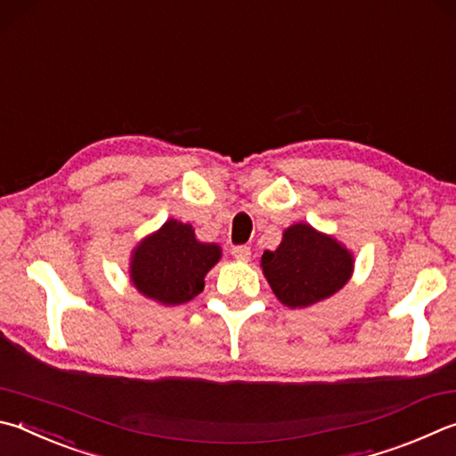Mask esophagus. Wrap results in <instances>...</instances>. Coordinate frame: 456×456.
Masks as SVG:
<instances>
[{
    "instance_id": "34e87169",
    "label": "esophagus",
    "mask_w": 456,
    "mask_h": 456,
    "mask_svg": "<svg viewBox=\"0 0 456 456\" xmlns=\"http://www.w3.org/2000/svg\"><path fill=\"white\" fill-rule=\"evenodd\" d=\"M233 256L237 261H249L251 259V247H247V245H237V247H233Z\"/></svg>"
}]
</instances>
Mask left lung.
Segmentation results:
<instances>
[{
	"label": "left lung",
	"mask_w": 456,
	"mask_h": 456,
	"mask_svg": "<svg viewBox=\"0 0 456 456\" xmlns=\"http://www.w3.org/2000/svg\"><path fill=\"white\" fill-rule=\"evenodd\" d=\"M261 269L277 299L289 309L325 301L349 283L354 271L351 249L309 223L283 231L275 251L261 255Z\"/></svg>",
	"instance_id": "left-lung-1"
}]
</instances>
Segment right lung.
<instances>
[{"label":"right lung","instance_id":"obj_1","mask_svg":"<svg viewBox=\"0 0 456 456\" xmlns=\"http://www.w3.org/2000/svg\"><path fill=\"white\" fill-rule=\"evenodd\" d=\"M217 243L197 239L189 223L167 219L143 237L129 256V281L139 293L165 307L183 305L203 291L205 275L221 259Z\"/></svg>","mask_w":456,"mask_h":456}]
</instances>
